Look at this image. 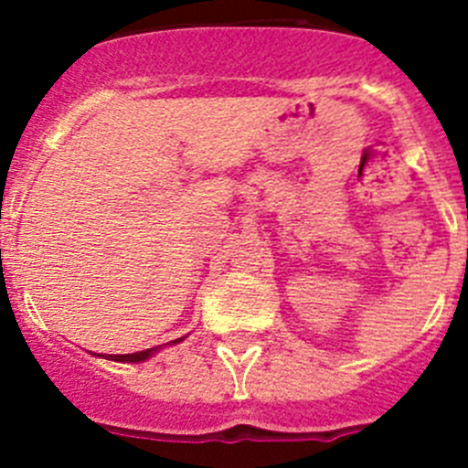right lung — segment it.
Wrapping results in <instances>:
<instances>
[{"mask_svg":"<svg viewBox=\"0 0 468 468\" xmlns=\"http://www.w3.org/2000/svg\"><path fill=\"white\" fill-rule=\"evenodd\" d=\"M187 337V335H185ZM185 337H177V340H173L171 345H177V342H183ZM164 349V345L154 346V349H144V351H135V354H93V356H101V358H107V361H119V363H143L147 361L150 356H154L156 351Z\"/></svg>","mask_w":468,"mask_h":468,"instance_id":"obj_1","label":"right lung"}]
</instances>
